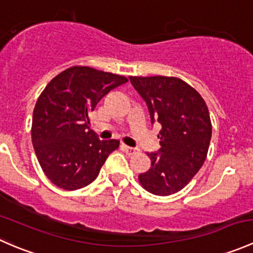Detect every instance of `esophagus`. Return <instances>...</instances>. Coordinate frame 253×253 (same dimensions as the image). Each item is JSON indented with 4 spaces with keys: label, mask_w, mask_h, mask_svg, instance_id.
Here are the masks:
<instances>
[{
    "label": "esophagus",
    "mask_w": 253,
    "mask_h": 253,
    "mask_svg": "<svg viewBox=\"0 0 253 253\" xmlns=\"http://www.w3.org/2000/svg\"><path fill=\"white\" fill-rule=\"evenodd\" d=\"M121 148H122V149H124L125 152H126L128 155H133V154H136V153H138V149H137V148L128 147V145H126V144H122Z\"/></svg>",
    "instance_id": "1"
}]
</instances>
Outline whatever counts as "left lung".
<instances>
[{
	"mask_svg": "<svg viewBox=\"0 0 253 253\" xmlns=\"http://www.w3.org/2000/svg\"><path fill=\"white\" fill-rule=\"evenodd\" d=\"M129 81L147 104L152 124L162 125L160 149L147 153L152 165L138 180L153 195H172L182 190L205 163L211 138L208 108L198 91L180 78L154 76Z\"/></svg>",
	"mask_w": 253,
	"mask_h": 253,
	"instance_id": "obj_1",
	"label": "left lung"
}]
</instances>
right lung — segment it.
<instances>
[{
    "instance_id": "right-lung-1",
    "label": "right lung",
    "mask_w": 253,
    "mask_h": 253,
    "mask_svg": "<svg viewBox=\"0 0 253 253\" xmlns=\"http://www.w3.org/2000/svg\"><path fill=\"white\" fill-rule=\"evenodd\" d=\"M127 81L124 76L73 66L45 86L33 112L32 142L53 185L66 191L85 187L119 148L117 139L98 138L89 115L103 96Z\"/></svg>"
}]
</instances>
